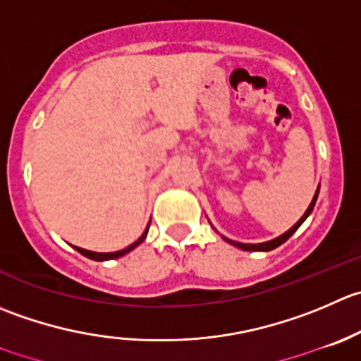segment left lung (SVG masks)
<instances>
[{
    "mask_svg": "<svg viewBox=\"0 0 361 361\" xmlns=\"http://www.w3.org/2000/svg\"><path fill=\"white\" fill-rule=\"evenodd\" d=\"M317 194H319V190H317V192H316V195H314L312 202H310V206H309V208H307L305 215H303L302 219H300L298 222H296L295 226H293L291 229L288 231V233H284V234H282V236L275 238V240H271V241H264V243H238V241H231V240H227V238H224V240H227V241H229V243H233L234 247H238V248H243V250H250V252H255V250H262V252L274 250V248H277L279 245H282V243H284V241H288L289 238H291L293 234H295V231L298 229L300 226H302V224H303V220H305L307 216L310 215V212H312V209H314V204H316V201H317Z\"/></svg>",
    "mask_w": 361,
    "mask_h": 361,
    "instance_id": "left-lung-1",
    "label": "left lung"
}]
</instances>
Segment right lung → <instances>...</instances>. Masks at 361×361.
<instances>
[{"mask_svg": "<svg viewBox=\"0 0 361 361\" xmlns=\"http://www.w3.org/2000/svg\"><path fill=\"white\" fill-rule=\"evenodd\" d=\"M148 227H149V226H148ZM146 234H148V229H146L145 233H142V236L139 238L137 241H134V243L128 245L127 248H123V250H118V252H92V250H84V248H79V247H75V250L80 252V254H82V255H86V257L93 259V261H107V259L121 257V255H125V254H127V252H130L132 248H135L139 243H141L142 240H145Z\"/></svg>", "mask_w": 361, "mask_h": 361, "instance_id": "obj_1", "label": "right lung"}]
</instances>
